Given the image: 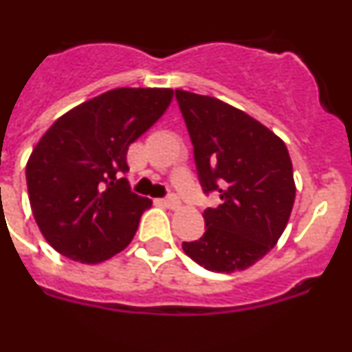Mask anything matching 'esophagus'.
<instances>
[{
  "label": "esophagus",
  "instance_id": "esophagus-1",
  "mask_svg": "<svg viewBox=\"0 0 352 352\" xmlns=\"http://www.w3.org/2000/svg\"><path fill=\"white\" fill-rule=\"evenodd\" d=\"M163 203H165V206L170 208V210H177V208L180 206V201L175 194H170V196H166L165 199H163Z\"/></svg>",
  "mask_w": 352,
  "mask_h": 352
}]
</instances>
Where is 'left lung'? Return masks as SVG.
Wrapping results in <instances>:
<instances>
[{
    "label": "left lung",
    "instance_id": "left-lung-1",
    "mask_svg": "<svg viewBox=\"0 0 352 352\" xmlns=\"http://www.w3.org/2000/svg\"><path fill=\"white\" fill-rule=\"evenodd\" d=\"M204 192L221 203L203 213L206 232L182 249L210 272L254 265L285 230L296 199L284 141L242 110L211 96L175 91Z\"/></svg>",
    "mask_w": 352,
    "mask_h": 352
}]
</instances>
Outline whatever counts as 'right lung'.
Wrapping results in <instances>:
<instances>
[{"label":"right lung","mask_w":352,"mask_h":352,"mask_svg":"<svg viewBox=\"0 0 352 352\" xmlns=\"http://www.w3.org/2000/svg\"><path fill=\"white\" fill-rule=\"evenodd\" d=\"M172 89L118 87L61 115L39 139L25 177L32 214L51 248L96 265L124 251L151 199L138 196L129 146L172 103Z\"/></svg>","instance_id":"right-lung-1"}]
</instances>
